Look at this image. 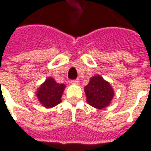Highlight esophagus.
<instances>
[{
  "instance_id": "1",
  "label": "esophagus",
  "mask_w": 151,
  "mask_h": 151,
  "mask_svg": "<svg viewBox=\"0 0 151 151\" xmlns=\"http://www.w3.org/2000/svg\"><path fill=\"white\" fill-rule=\"evenodd\" d=\"M72 84H78L79 83V80L78 79H73V80H71L70 81Z\"/></svg>"
}]
</instances>
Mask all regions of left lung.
<instances>
[{"label":"left lung","instance_id":"8db88e82","mask_svg":"<svg viewBox=\"0 0 151 151\" xmlns=\"http://www.w3.org/2000/svg\"><path fill=\"white\" fill-rule=\"evenodd\" d=\"M86 101L89 104L98 109L107 107L113 98V90L111 85L102 77L94 76L85 86Z\"/></svg>","mask_w":151,"mask_h":151}]
</instances>
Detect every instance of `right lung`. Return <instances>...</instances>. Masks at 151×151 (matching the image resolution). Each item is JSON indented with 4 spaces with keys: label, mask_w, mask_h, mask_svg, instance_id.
<instances>
[{
    "label": "right lung",
    "mask_w": 151,
    "mask_h": 151,
    "mask_svg": "<svg viewBox=\"0 0 151 151\" xmlns=\"http://www.w3.org/2000/svg\"><path fill=\"white\" fill-rule=\"evenodd\" d=\"M65 86L59 84L52 78H48L38 90L37 97L45 108H52L61 102V95Z\"/></svg>",
    "instance_id": "right-lung-1"
}]
</instances>
